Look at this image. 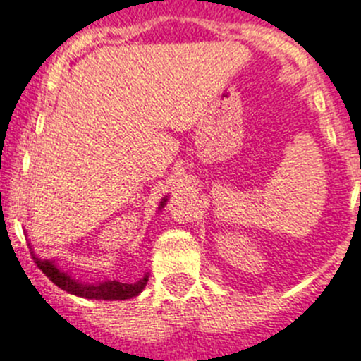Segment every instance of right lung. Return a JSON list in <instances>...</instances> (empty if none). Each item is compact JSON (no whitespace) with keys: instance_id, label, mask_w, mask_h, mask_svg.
Returning a JSON list of instances; mask_svg holds the SVG:
<instances>
[{"instance_id":"add662e5","label":"right lung","mask_w":361,"mask_h":361,"mask_svg":"<svg viewBox=\"0 0 361 361\" xmlns=\"http://www.w3.org/2000/svg\"><path fill=\"white\" fill-rule=\"evenodd\" d=\"M167 201V195L162 199L160 202V208H164ZM33 254V252H31ZM33 261L37 262L38 268L44 271L45 275L49 277V281L54 282L58 288H61L63 291L70 293V295L80 296V298H87V300H128L137 296L139 293L145 289L146 282H148V275L137 281L135 284H123V282H116V281H106L100 282V284H82V282H77L70 277L68 274L61 271L58 266L54 264L49 259H38L37 255L33 254Z\"/></svg>"}]
</instances>
